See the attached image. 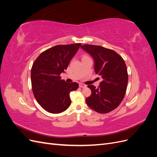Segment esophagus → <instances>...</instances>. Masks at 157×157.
I'll list each match as a JSON object with an SVG mask.
<instances>
[{
  "instance_id": "obj_1",
  "label": "esophagus",
  "mask_w": 157,
  "mask_h": 157,
  "mask_svg": "<svg viewBox=\"0 0 157 157\" xmlns=\"http://www.w3.org/2000/svg\"><path fill=\"white\" fill-rule=\"evenodd\" d=\"M79 86L80 88H86V85H85L84 84H79Z\"/></svg>"
}]
</instances>
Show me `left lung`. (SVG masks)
<instances>
[{
  "label": "left lung",
  "instance_id": "obj_1",
  "mask_svg": "<svg viewBox=\"0 0 157 157\" xmlns=\"http://www.w3.org/2000/svg\"><path fill=\"white\" fill-rule=\"evenodd\" d=\"M80 48L92 56L95 72L102 80L98 88L88 85L92 94L86 103L99 113L111 112L120 105L126 92L128 75L124 60L115 51L101 46L84 44Z\"/></svg>",
  "mask_w": 157,
  "mask_h": 157
}]
</instances>
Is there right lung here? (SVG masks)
<instances>
[{"instance_id":"add662e5","label":"right lung","mask_w":157,"mask_h":157,"mask_svg":"<svg viewBox=\"0 0 157 157\" xmlns=\"http://www.w3.org/2000/svg\"><path fill=\"white\" fill-rule=\"evenodd\" d=\"M80 43L57 45L44 51L33 64L32 90L39 105L51 113H60L71 105L69 94L77 90V82L67 83L60 74L67 69Z\"/></svg>"}]
</instances>
